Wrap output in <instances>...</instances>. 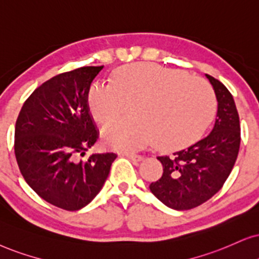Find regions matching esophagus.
I'll list each match as a JSON object with an SVG mask.
<instances>
[{
    "label": "esophagus",
    "mask_w": 259,
    "mask_h": 259,
    "mask_svg": "<svg viewBox=\"0 0 259 259\" xmlns=\"http://www.w3.org/2000/svg\"><path fill=\"white\" fill-rule=\"evenodd\" d=\"M123 155L126 156L127 159L133 160V161H141V160H142V156L139 155V154H135V153H124Z\"/></svg>",
    "instance_id": "esophagus-1"
}]
</instances>
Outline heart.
<instances>
[{
  "mask_svg": "<svg viewBox=\"0 0 259 259\" xmlns=\"http://www.w3.org/2000/svg\"><path fill=\"white\" fill-rule=\"evenodd\" d=\"M129 101L133 117L114 120L101 132L110 148L123 152L153 140L161 149L181 148L201 135L215 109L207 81L146 62L123 65L113 71L112 83L94 82L88 90V109L100 124L118 117Z\"/></svg>",
  "mask_w": 259,
  "mask_h": 259,
  "instance_id": "heart-1",
  "label": "heart"
}]
</instances>
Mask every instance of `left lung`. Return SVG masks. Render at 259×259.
I'll use <instances>...</instances> for the list:
<instances>
[{"mask_svg": "<svg viewBox=\"0 0 259 259\" xmlns=\"http://www.w3.org/2000/svg\"><path fill=\"white\" fill-rule=\"evenodd\" d=\"M205 76L218 99L211 133L172 156H158L163 173L149 185L159 201L177 210L198 207L217 194L232 172L240 147V122L233 97L224 83Z\"/></svg>", "mask_w": 259, "mask_h": 259, "instance_id": "left-lung-1", "label": "left lung"}]
</instances>
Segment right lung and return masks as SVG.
I'll return each mask as SVG.
<instances>
[{"instance_id":"obj_1","label":"right lung","mask_w":259,"mask_h":259,"mask_svg":"<svg viewBox=\"0 0 259 259\" xmlns=\"http://www.w3.org/2000/svg\"><path fill=\"white\" fill-rule=\"evenodd\" d=\"M81 67L45 81L27 98L15 124L16 162L42 199L78 210L98 195L117 154H92L99 139L87 104L92 81L103 69Z\"/></svg>"}]
</instances>
